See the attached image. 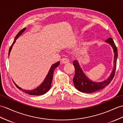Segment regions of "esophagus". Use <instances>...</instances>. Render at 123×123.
<instances>
[{
	"instance_id": "esophagus-1",
	"label": "esophagus",
	"mask_w": 123,
	"mask_h": 123,
	"mask_svg": "<svg viewBox=\"0 0 123 123\" xmlns=\"http://www.w3.org/2000/svg\"><path fill=\"white\" fill-rule=\"evenodd\" d=\"M69 62V61L67 58H62L61 59V62L62 64H66Z\"/></svg>"
}]
</instances>
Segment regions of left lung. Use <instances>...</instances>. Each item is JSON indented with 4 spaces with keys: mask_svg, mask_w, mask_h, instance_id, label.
Wrapping results in <instances>:
<instances>
[{
    "mask_svg": "<svg viewBox=\"0 0 123 123\" xmlns=\"http://www.w3.org/2000/svg\"><path fill=\"white\" fill-rule=\"evenodd\" d=\"M105 41L106 42L109 43L112 46L115 54L114 60V67L113 68L111 74L108 78L103 81L93 82L90 80L83 73L78 62L77 61H74L73 62V64L74 69H75V74L73 78V82L74 87L79 91L90 93H93L95 91L100 90L104 88L107 85H109L114 77L116 68L117 58L118 56L117 49V47L112 38H109Z\"/></svg>",
    "mask_w": 123,
    "mask_h": 123,
    "instance_id": "left-lung-1",
    "label": "left lung"
}]
</instances>
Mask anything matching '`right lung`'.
Here are the masks:
<instances>
[{"label":"right lung","instance_id":"obj_1","mask_svg":"<svg viewBox=\"0 0 123 123\" xmlns=\"http://www.w3.org/2000/svg\"><path fill=\"white\" fill-rule=\"evenodd\" d=\"M25 28H24L23 29H22L17 34V35L16 36V37L14 38V40L13 41V42L12 44V45L11 46V47H10L9 50V53H8V56H9L10 53V51L12 49V46L13 45L14 43L16 42V40L19 37V36L22 33L25 31ZM60 62H56L55 64H53L51 68H50V70L48 73L47 75L46 76L45 79H44V80L43 81V82L42 83V84L38 86L37 88L35 89L32 90H23L22 89V88H20L19 86H18L16 83H15L14 82V85H16V86L19 89H20V90H22V91L25 92L26 93L28 94L29 95H43L49 90V89L50 88V86H51V84H52V79H53V74H54V71L55 69L58 66V65H59Z\"/></svg>","mask_w":123,"mask_h":123}]
</instances>
